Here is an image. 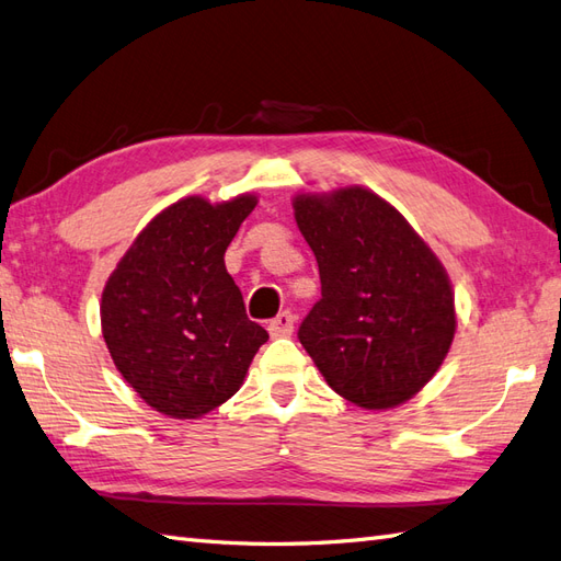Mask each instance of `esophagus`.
<instances>
[{"mask_svg": "<svg viewBox=\"0 0 561 561\" xmlns=\"http://www.w3.org/2000/svg\"><path fill=\"white\" fill-rule=\"evenodd\" d=\"M294 312L291 310H282L275 320H270L267 329L272 336H291L294 334Z\"/></svg>", "mask_w": 561, "mask_h": 561, "instance_id": "obj_1", "label": "esophagus"}]
</instances>
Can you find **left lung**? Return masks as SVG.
Returning a JSON list of instances; mask_svg holds the SVG:
<instances>
[{
	"label": "left lung",
	"instance_id": "left-lung-1",
	"mask_svg": "<svg viewBox=\"0 0 561 561\" xmlns=\"http://www.w3.org/2000/svg\"><path fill=\"white\" fill-rule=\"evenodd\" d=\"M322 298L298 339L324 381L357 408L391 410L436 375L455 339L448 272L389 201L365 186L296 194Z\"/></svg>",
	"mask_w": 561,
	"mask_h": 561
}]
</instances>
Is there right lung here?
Returning a JSON list of instances; mask_svg holds the SVG:
<instances>
[{
    "label": "right lung",
    "instance_id": "right-lung-1",
    "mask_svg": "<svg viewBox=\"0 0 561 561\" xmlns=\"http://www.w3.org/2000/svg\"><path fill=\"white\" fill-rule=\"evenodd\" d=\"M257 204L184 196L125 251L102 294V334L113 365L144 403L198 420L232 398L267 332L247 318L225 251Z\"/></svg>",
    "mask_w": 561,
    "mask_h": 561
}]
</instances>
